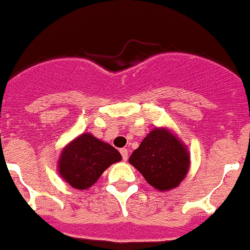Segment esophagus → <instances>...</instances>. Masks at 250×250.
Segmentation results:
<instances>
[{"label":"esophagus","instance_id":"34e87169","mask_svg":"<svg viewBox=\"0 0 250 250\" xmlns=\"http://www.w3.org/2000/svg\"><path fill=\"white\" fill-rule=\"evenodd\" d=\"M120 153H122V157L124 161H126V159L128 158V151L127 148H120Z\"/></svg>","mask_w":250,"mask_h":250}]
</instances>
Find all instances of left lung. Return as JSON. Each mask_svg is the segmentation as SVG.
<instances>
[{
  "label": "left lung",
  "mask_w": 250,
  "mask_h": 250,
  "mask_svg": "<svg viewBox=\"0 0 250 250\" xmlns=\"http://www.w3.org/2000/svg\"><path fill=\"white\" fill-rule=\"evenodd\" d=\"M158 191L177 188L190 169L188 146L170 128L155 127L143 139L128 159Z\"/></svg>",
  "instance_id": "left-lung-1"
}]
</instances>
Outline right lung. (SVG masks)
<instances>
[{"instance_id": "right-lung-1", "label": "right lung", "mask_w": 250, "mask_h": 250, "mask_svg": "<svg viewBox=\"0 0 250 250\" xmlns=\"http://www.w3.org/2000/svg\"><path fill=\"white\" fill-rule=\"evenodd\" d=\"M122 161V155L108 143L83 132L75 137L61 151L58 172L68 186L78 190L91 188L103 172L114 163Z\"/></svg>"}]
</instances>
